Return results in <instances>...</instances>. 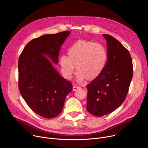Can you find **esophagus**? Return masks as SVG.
<instances>
[{
  "label": "esophagus",
  "instance_id": "34e87169",
  "mask_svg": "<svg viewBox=\"0 0 148 148\" xmlns=\"http://www.w3.org/2000/svg\"><path fill=\"white\" fill-rule=\"evenodd\" d=\"M79 88H81L79 87H77V86H74L73 87V90L74 91H76V90H78V89H79Z\"/></svg>",
  "mask_w": 148,
  "mask_h": 148
}]
</instances>
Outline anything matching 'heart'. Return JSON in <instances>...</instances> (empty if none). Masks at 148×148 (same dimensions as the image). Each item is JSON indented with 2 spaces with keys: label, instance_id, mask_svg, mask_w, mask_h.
I'll use <instances>...</instances> for the list:
<instances>
[{
  "label": "heart",
  "instance_id": "heart-1",
  "mask_svg": "<svg viewBox=\"0 0 148 148\" xmlns=\"http://www.w3.org/2000/svg\"><path fill=\"white\" fill-rule=\"evenodd\" d=\"M68 57L61 55L59 65L62 76L67 79L72 77L75 69V79L82 83L86 79L92 81L103 71L108 61L106 48L101 44L87 40H78L68 50Z\"/></svg>",
  "mask_w": 148,
  "mask_h": 148
}]
</instances>
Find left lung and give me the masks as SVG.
I'll return each mask as SVG.
<instances>
[{
    "mask_svg": "<svg viewBox=\"0 0 148 148\" xmlns=\"http://www.w3.org/2000/svg\"><path fill=\"white\" fill-rule=\"evenodd\" d=\"M107 41L108 61L103 71L87 86V110L97 116L114 111L127 95L133 75L128 50L112 36L103 34Z\"/></svg>",
    "mask_w": 148,
    "mask_h": 148,
    "instance_id": "left-lung-1",
    "label": "left lung"
}]
</instances>
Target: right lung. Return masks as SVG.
<instances>
[{"label":"right lung","mask_w":148,"mask_h":148,"mask_svg":"<svg viewBox=\"0 0 148 148\" xmlns=\"http://www.w3.org/2000/svg\"><path fill=\"white\" fill-rule=\"evenodd\" d=\"M70 32L44 34L25 47L18 62V88L28 106L38 115L52 118L62 110L71 82L53 67L57 64L61 46Z\"/></svg>","instance_id":"right-lung-1"}]
</instances>
